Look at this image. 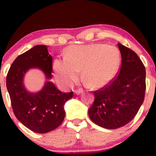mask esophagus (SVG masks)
<instances>
[{
    "instance_id": "esophagus-1",
    "label": "esophagus",
    "mask_w": 156,
    "mask_h": 156,
    "mask_svg": "<svg viewBox=\"0 0 156 156\" xmlns=\"http://www.w3.org/2000/svg\"><path fill=\"white\" fill-rule=\"evenodd\" d=\"M74 93H75V95H80L81 94H82L83 90H76L74 91Z\"/></svg>"
}]
</instances>
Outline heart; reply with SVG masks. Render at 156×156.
<instances>
[{
    "instance_id": "obj_1",
    "label": "heart",
    "mask_w": 156,
    "mask_h": 156,
    "mask_svg": "<svg viewBox=\"0 0 156 156\" xmlns=\"http://www.w3.org/2000/svg\"><path fill=\"white\" fill-rule=\"evenodd\" d=\"M120 62L119 50L103 44L71 45L66 50L65 59H56L53 70L58 83L70 87L81 76L93 87H101L112 81Z\"/></svg>"
}]
</instances>
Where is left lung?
I'll return each instance as SVG.
<instances>
[{"label":"left lung","instance_id":"obj_1","mask_svg":"<svg viewBox=\"0 0 156 156\" xmlns=\"http://www.w3.org/2000/svg\"><path fill=\"white\" fill-rule=\"evenodd\" d=\"M122 66L118 76L107 86L94 91V102L88 110L94 123L106 129H117L130 122L144 100L146 70L130 49L118 44Z\"/></svg>","mask_w":156,"mask_h":156}]
</instances>
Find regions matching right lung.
Segmentation results:
<instances>
[{"label": "right lung", "mask_w": 156, "mask_h": 156, "mask_svg": "<svg viewBox=\"0 0 156 156\" xmlns=\"http://www.w3.org/2000/svg\"><path fill=\"white\" fill-rule=\"evenodd\" d=\"M34 68L41 70L46 79L37 92L28 91L24 84L25 74ZM52 71V56L48 47L39 44L20 55L7 73V88L14 114L35 133H48L59 127L65 118V103L73 95L72 92H62L50 81Z\"/></svg>", "instance_id": "obj_1"}]
</instances>
